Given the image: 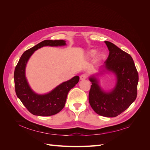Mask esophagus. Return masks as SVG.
Instances as JSON below:
<instances>
[{
    "label": "esophagus",
    "instance_id": "1",
    "mask_svg": "<svg viewBox=\"0 0 150 150\" xmlns=\"http://www.w3.org/2000/svg\"><path fill=\"white\" fill-rule=\"evenodd\" d=\"M87 78H88V74H83L82 75H81V76H80V79L81 80H84V79H87Z\"/></svg>",
    "mask_w": 150,
    "mask_h": 150
}]
</instances>
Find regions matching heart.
I'll list each match as a JSON object with an SVG mask.
<instances>
[{"mask_svg": "<svg viewBox=\"0 0 150 150\" xmlns=\"http://www.w3.org/2000/svg\"><path fill=\"white\" fill-rule=\"evenodd\" d=\"M96 50H91V51L89 52V56L90 57H93L95 54H96ZM105 58V54H104V53L103 52H101L99 53L98 56H97V60L98 61H101L103 59H104Z\"/></svg>", "mask_w": 150, "mask_h": 150, "instance_id": "obj_1", "label": "heart"}]
</instances>
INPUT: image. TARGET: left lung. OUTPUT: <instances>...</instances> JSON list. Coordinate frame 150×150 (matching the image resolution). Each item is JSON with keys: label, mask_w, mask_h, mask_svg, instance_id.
<instances>
[{"label": "left lung", "mask_w": 150, "mask_h": 150, "mask_svg": "<svg viewBox=\"0 0 150 150\" xmlns=\"http://www.w3.org/2000/svg\"><path fill=\"white\" fill-rule=\"evenodd\" d=\"M110 54L104 67L116 77L115 87L105 92L98 84L95 76L89 78L92 83L89 93V102L97 114L105 117H116L132 104L137 96L138 73L133 58L129 54L109 41H104ZM102 72H100L101 74Z\"/></svg>", "instance_id": "obj_1"}]
</instances>
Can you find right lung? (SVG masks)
Returning a JSON list of instances; mask_svg holds the SVG:
<instances>
[{
  "label": "right lung",
  "mask_w": 150,
  "mask_h": 150,
  "mask_svg": "<svg viewBox=\"0 0 150 150\" xmlns=\"http://www.w3.org/2000/svg\"><path fill=\"white\" fill-rule=\"evenodd\" d=\"M65 45L66 41L63 40H45L25 51L15 68L13 78L17 96L34 115L49 116L61 111L65 106L68 93L79 82V77H73L70 80L57 86L47 94H38L31 89L26 79L25 71L27 62L34 51L40 47Z\"/></svg>",
  "instance_id": "add662e5"
}]
</instances>
